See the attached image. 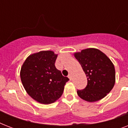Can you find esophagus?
<instances>
[{
	"label": "esophagus",
	"instance_id": "1",
	"mask_svg": "<svg viewBox=\"0 0 128 128\" xmlns=\"http://www.w3.org/2000/svg\"><path fill=\"white\" fill-rule=\"evenodd\" d=\"M68 78H69V79H70V80H72V74H68Z\"/></svg>",
	"mask_w": 128,
	"mask_h": 128
}]
</instances>
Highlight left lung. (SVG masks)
<instances>
[{
    "mask_svg": "<svg viewBox=\"0 0 128 128\" xmlns=\"http://www.w3.org/2000/svg\"><path fill=\"white\" fill-rule=\"evenodd\" d=\"M87 77L86 87L78 90L79 97L92 102L102 99L113 88L115 68L108 56L96 48H88L74 54Z\"/></svg>",
    "mask_w": 128,
    "mask_h": 128,
    "instance_id": "left-lung-1",
    "label": "left lung"
}]
</instances>
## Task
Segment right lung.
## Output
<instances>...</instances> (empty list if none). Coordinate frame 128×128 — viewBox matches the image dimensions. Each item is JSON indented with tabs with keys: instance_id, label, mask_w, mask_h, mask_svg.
Here are the masks:
<instances>
[{
	"instance_id": "right-lung-1",
	"label": "right lung",
	"mask_w": 128,
	"mask_h": 128,
	"mask_svg": "<svg viewBox=\"0 0 128 128\" xmlns=\"http://www.w3.org/2000/svg\"><path fill=\"white\" fill-rule=\"evenodd\" d=\"M56 58L52 51H41L29 56L21 68L23 86L39 103L49 104L59 99L69 80L56 68Z\"/></svg>"
}]
</instances>
